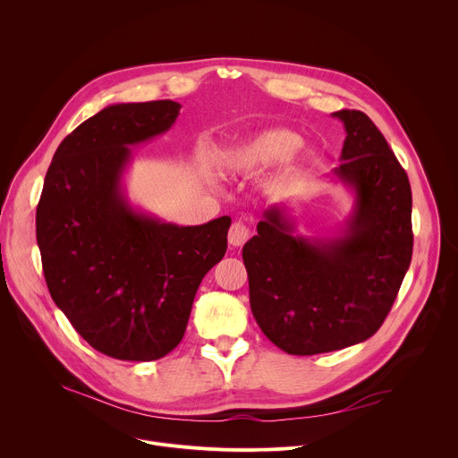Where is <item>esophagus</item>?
<instances>
[{
  "label": "esophagus",
  "instance_id": "obj_1",
  "mask_svg": "<svg viewBox=\"0 0 458 458\" xmlns=\"http://www.w3.org/2000/svg\"><path fill=\"white\" fill-rule=\"evenodd\" d=\"M250 239V226L242 221H235L232 226H230V232H228V241L232 246H242L246 241Z\"/></svg>",
  "mask_w": 458,
  "mask_h": 458
}]
</instances>
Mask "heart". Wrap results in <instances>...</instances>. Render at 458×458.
Segmentation results:
<instances>
[{
    "mask_svg": "<svg viewBox=\"0 0 458 458\" xmlns=\"http://www.w3.org/2000/svg\"><path fill=\"white\" fill-rule=\"evenodd\" d=\"M299 136L290 130H267L248 140L232 157V168L237 172H253L270 166L299 147Z\"/></svg>",
    "mask_w": 458,
    "mask_h": 458,
    "instance_id": "1",
    "label": "heart"
}]
</instances>
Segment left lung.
<instances>
[{
  "label": "left lung",
  "instance_id": "left-lung-1",
  "mask_svg": "<svg viewBox=\"0 0 458 458\" xmlns=\"http://www.w3.org/2000/svg\"><path fill=\"white\" fill-rule=\"evenodd\" d=\"M346 140L334 174L355 191L343 235H293L284 207L265 212L242 248L250 306L263 334L290 355L369 339L394 306L413 253L406 170L360 110L334 112Z\"/></svg>",
  "mask_w": 458,
  "mask_h": 458
}]
</instances>
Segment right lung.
<instances>
[{"label": "right lung", "mask_w": 458, "mask_h": 458, "mask_svg": "<svg viewBox=\"0 0 458 458\" xmlns=\"http://www.w3.org/2000/svg\"><path fill=\"white\" fill-rule=\"evenodd\" d=\"M179 108L119 103L83 121L57 147L36 210L55 306L94 350L119 360H157L181 343L195 292L228 244V216L177 226L123 198L128 147L166 132Z\"/></svg>", "instance_id": "right-lung-1"}]
</instances>
